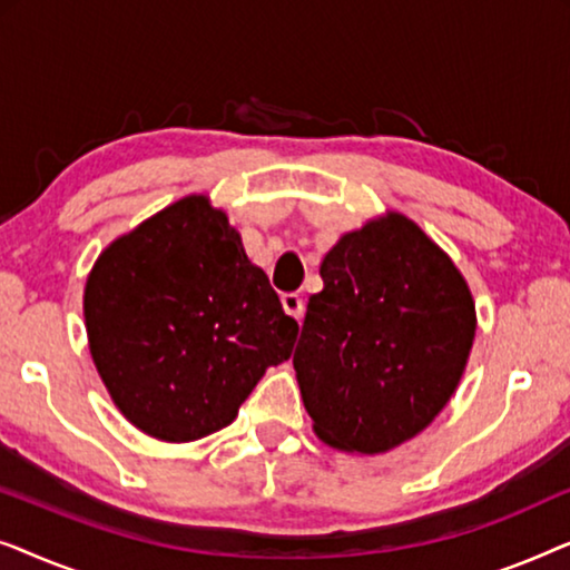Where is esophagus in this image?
Here are the masks:
<instances>
[{"instance_id":"esophagus-1","label":"esophagus","mask_w":570,"mask_h":570,"mask_svg":"<svg viewBox=\"0 0 570 570\" xmlns=\"http://www.w3.org/2000/svg\"><path fill=\"white\" fill-rule=\"evenodd\" d=\"M283 308H285V314H291V316H295L301 322L303 318V314H306V303H303V298L298 293H285L283 295Z\"/></svg>"}]
</instances>
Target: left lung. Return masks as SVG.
Returning a JSON list of instances; mask_svg holds the SVG:
<instances>
[{"label": "left lung", "instance_id": "obj_1", "mask_svg": "<svg viewBox=\"0 0 570 570\" xmlns=\"http://www.w3.org/2000/svg\"><path fill=\"white\" fill-rule=\"evenodd\" d=\"M293 365L314 431L381 454L446 407L470 357L474 303L454 262L404 215L347 233L322 262Z\"/></svg>", "mask_w": 570, "mask_h": 570}]
</instances>
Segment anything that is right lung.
Segmentation results:
<instances>
[{
	"label": "right lung",
	"mask_w": 570,
	"mask_h": 570,
	"mask_svg": "<svg viewBox=\"0 0 570 570\" xmlns=\"http://www.w3.org/2000/svg\"><path fill=\"white\" fill-rule=\"evenodd\" d=\"M90 355L116 407L160 441L230 425L298 322L207 197H186L98 256L85 285Z\"/></svg>",
	"instance_id": "right-lung-1"
}]
</instances>
